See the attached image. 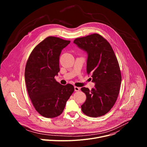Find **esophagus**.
<instances>
[{
    "mask_svg": "<svg viewBox=\"0 0 147 147\" xmlns=\"http://www.w3.org/2000/svg\"><path fill=\"white\" fill-rule=\"evenodd\" d=\"M80 90V87H74V91H78Z\"/></svg>",
    "mask_w": 147,
    "mask_h": 147,
    "instance_id": "1",
    "label": "esophagus"
}]
</instances>
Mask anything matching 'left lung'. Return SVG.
I'll return each instance as SVG.
<instances>
[{
	"label": "left lung",
	"mask_w": 147,
	"mask_h": 147,
	"mask_svg": "<svg viewBox=\"0 0 147 147\" xmlns=\"http://www.w3.org/2000/svg\"><path fill=\"white\" fill-rule=\"evenodd\" d=\"M73 42L87 52V73L91 75L95 84L91 90L81 88L87 97L81 110L92 117L105 115L115 105L121 84V73L115 52L108 42L98 34L76 38Z\"/></svg>",
	"instance_id": "1"
}]
</instances>
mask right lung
<instances>
[{
    "label": "right lung",
    "instance_id": "add662e5",
    "mask_svg": "<svg viewBox=\"0 0 147 147\" xmlns=\"http://www.w3.org/2000/svg\"><path fill=\"white\" fill-rule=\"evenodd\" d=\"M70 42L57 37H47L35 47L27 60L25 81L28 94L36 111L45 117L61 115L74 92L73 85L63 86L55 79L60 71L61 52Z\"/></svg>",
    "mask_w": 147,
    "mask_h": 147
}]
</instances>
